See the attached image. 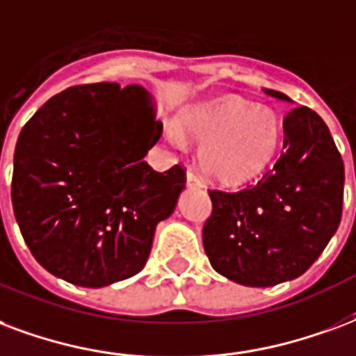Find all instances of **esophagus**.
I'll list each match as a JSON object with an SVG mask.
<instances>
[{
  "label": "esophagus",
  "mask_w": 356,
  "mask_h": 356,
  "mask_svg": "<svg viewBox=\"0 0 356 356\" xmlns=\"http://www.w3.org/2000/svg\"><path fill=\"white\" fill-rule=\"evenodd\" d=\"M186 185L188 186H202V179L194 170H186Z\"/></svg>",
  "instance_id": "obj_1"
}]
</instances>
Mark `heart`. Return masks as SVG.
I'll return each mask as SVG.
<instances>
[{
  "label": "heart",
  "instance_id": "1",
  "mask_svg": "<svg viewBox=\"0 0 356 356\" xmlns=\"http://www.w3.org/2000/svg\"><path fill=\"white\" fill-rule=\"evenodd\" d=\"M183 131L196 139L200 164L222 185H241L270 165L281 143L283 126L273 111L241 97H220L183 113ZM173 138L179 139L177 134Z\"/></svg>",
  "mask_w": 356,
  "mask_h": 356
}]
</instances>
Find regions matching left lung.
Instances as JSON below:
<instances>
[{"mask_svg": "<svg viewBox=\"0 0 356 356\" xmlns=\"http://www.w3.org/2000/svg\"><path fill=\"white\" fill-rule=\"evenodd\" d=\"M283 131V152L259 183L207 191L213 209L204 225L205 254L215 272L239 285L300 277L341 220L346 170L325 120L300 105L285 115Z\"/></svg>", "mask_w": 356, "mask_h": 356, "instance_id": "8db88e82", "label": "left lung"}]
</instances>
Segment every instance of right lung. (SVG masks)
<instances>
[{
    "label": "right lung",
    "instance_id": "obj_1",
    "mask_svg": "<svg viewBox=\"0 0 356 356\" xmlns=\"http://www.w3.org/2000/svg\"><path fill=\"white\" fill-rule=\"evenodd\" d=\"M162 128L149 92L117 83L70 86L24 124L10 200L47 272L99 289L143 270L186 183L181 164L160 173L143 160Z\"/></svg>",
    "mask_w": 356,
    "mask_h": 356
}]
</instances>
